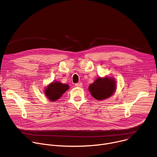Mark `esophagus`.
I'll list each match as a JSON object with an SVG mask.
<instances>
[{"label": "esophagus", "mask_w": 157, "mask_h": 157, "mask_svg": "<svg viewBox=\"0 0 157 157\" xmlns=\"http://www.w3.org/2000/svg\"><path fill=\"white\" fill-rule=\"evenodd\" d=\"M82 84L81 82H78V83H76V84H75V86H76V87H82Z\"/></svg>", "instance_id": "34e87169"}]
</instances>
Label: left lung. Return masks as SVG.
<instances>
[{"instance_id": "1", "label": "left lung", "mask_w": 157, "mask_h": 157, "mask_svg": "<svg viewBox=\"0 0 157 157\" xmlns=\"http://www.w3.org/2000/svg\"><path fill=\"white\" fill-rule=\"evenodd\" d=\"M114 79L110 78H98L89 87V91L97 100H103L110 97L116 90Z\"/></svg>"}]
</instances>
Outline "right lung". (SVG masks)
<instances>
[{"instance_id": "1", "label": "right lung", "mask_w": 157, "mask_h": 157, "mask_svg": "<svg viewBox=\"0 0 157 157\" xmlns=\"http://www.w3.org/2000/svg\"><path fill=\"white\" fill-rule=\"evenodd\" d=\"M68 89L69 86L68 84H62L59 82H55L48 85L44 91V93L50 101H55L58 100Z\"/></svg>"}]
</instances>
